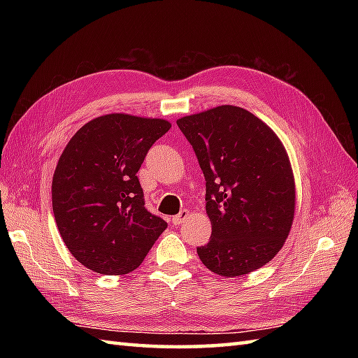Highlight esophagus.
Segmentation results:
<instances>
[{
  "mask_svg": "<svg viewBox=\"0 0 358 358\" xmlns=\"http://www.w3.org/2000/svg\"><path fill=\"white\" fill-rule=\"evenodd\" d=\"M187 218H189V210H187V209H183V210L180 212L178 215H175V217L172 218V223H173L175 226H178V224H181V223H185Z\"/></svg>",
  "mask_w": 358,
  "mask_h": 358,
  "instance_id": "34e87169",
  "label": "esophagus"
}]
</instances>
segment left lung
Masks as SVG:
<instances>
[{"mask_svg": "<svg viewBox=\"0 0 358 358\" xmlns=\"http://www.w3.org/2000/svg\"><path fill=\"white\" fill-rule=\"evenodd\" d=\"M206 180L208 245L196 248L217 275L240 277L269 263L291 232L295 180L283 143L249 110L217 106L177 120Z\"/></svg>", "mask_w": 358, "mask_h": 358, "instance_id": "1", "label": "left lung"}]
</instances>
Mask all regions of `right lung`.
<instances>
[{"label":"right lung","mask_w":358,"mask_h":358,"mask_svg":"<svg viewBox=\"0 0 358 358\" xmlns=\"http://www.w3.org/2000/svg\"><path fill=\"white\" fill-rule=\"evenodd\" d=\"M169 129L167 120L108 113L67 143L53 172L52 209L64 245L85 268L132 272L167 227L144 208L136 172Z\"/></svg>","instance_id":"obj_1"}]
</instances>
